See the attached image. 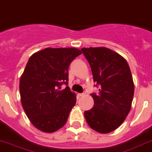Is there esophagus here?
Masks as SVG:
<instances>
[{
    "mask_svg": "<svg viewBox=\"0 0 152 152\" xmlns=\"http://www.w3.org/2000/svg\"><path fill=\"white\" fill-rule=\"evenodd\" d=\"M85 94H86V93H84V92H83V93L79 94V96H80V97H83V96H84Z\"/></svg>",
    "mask_w": 152,
    "mask_h": 152,
    "instance_id": "esophagus-1",
    "label": "esophagus"
}]
</instances>
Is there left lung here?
Listing matches in <instances>:
<instances>
[{"mask_svg": "<svg viewBox=\"0 0 152 152\" xmlns=\"http://www.w3.org/2000/svg\"><path fill=\"white\" fill-rule=\"evenodd\" d=\"M99 87L91 94L94 105L85 111L89 126L101 134H108L119 127L131 108L134 85L130 69L125 58L106 48H82Z\"/></svg>", "mask_w": 152, "mask_h": 152, "instance_id": "8db88e82", "label": "left lung"}]
</instances>
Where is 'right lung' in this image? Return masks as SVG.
Masks as SVG:
<instances>
[{
	"mask_svg": "<svg viewBox=\"0 0 152 152\" xmlns=\"http://www.w3.org/2000/svg\"><path fill=\"white\" fill-rule=\"evenodd\" d=\"M82 53L76 48H46L33 54L20 78L21 102L36 128L52 133L66 123L76 102L70 91L69 67ZM66 87L61 90V86Z\"/></svg>",
	"mask_w": 152,
	"mask_h": 152,
	"instance_id": "add662e5",
	"label": "right lung"
}]
</instances>
